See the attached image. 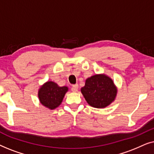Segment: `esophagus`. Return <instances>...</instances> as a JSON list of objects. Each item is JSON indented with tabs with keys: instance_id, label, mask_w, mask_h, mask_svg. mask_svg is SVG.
Listing matches in <instances>:
<instances>
[{
	"instance_id": "esophagus-1",
	"label": "esophagus",
	"mask_w": 154,
	"mask_h": 154,
	"mask_svg": "<svg viewBox=\"0 0 154 154\" xmlns=\"http://www.w3.org/2000/svg\"><path fill=\"white\" fill-rule=\"evenodd\" d=\"M78 89H79V85H78V84L73 85L72 87H71V90H72L73 92H77Z\"/></svg>"
}]
</instances>
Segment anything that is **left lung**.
Here are the masks:
<instances>
[{
  "mask_svg": "<svg viewBox=\"0 0 154 154\" xmlns=\"http://www.w3.org/2000/svg\"><path fill=\"white\" fill-rule=\"evenodd\" d=\"M81 92L90 106L104 108L114 100L117 89L110 78L105 75H94L85 81Z\"/></svg>",
  "mask_w": 154,
  "mask_h": 154,
  "instance_id": "obj_1",
  "label": "left lung"
}]
</instances>
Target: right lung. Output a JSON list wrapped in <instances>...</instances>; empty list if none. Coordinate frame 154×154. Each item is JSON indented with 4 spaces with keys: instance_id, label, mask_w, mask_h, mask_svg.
I'll use <instances>...</instances> for the list:
<instances>
[{
    "instance_id": "add662e5",
    "label": "right lung",
    "mask_w": 154,
    "mask_h": 154,
    "mask_svg": "<svg viewBox=\"0 0 154 154\" xmlns=\"http://www.w3.org/2000/svg\"><path fill=\"white\" fill-rule=\"evenodd\" d=\"M67 91L68 88L66 86L60 87L54 82H47L39 90L40 102L43 106L54 109L60 105Z\"/></svg>"
}]
</instances>
